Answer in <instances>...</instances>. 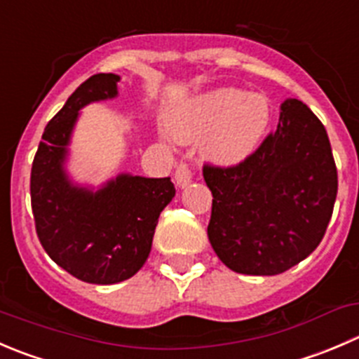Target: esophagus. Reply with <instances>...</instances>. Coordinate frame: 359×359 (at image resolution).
I'll return each instance as SVG.
<instances>
[{
  "instance_id": "34e87169",
  "label": "esophagus",
  "mask_w": 359,
  "mask_h": 359,
  "mask_svg": "<svg viewBox=\"0 0 359 359\" xmlns=\"http://www.w3.org/2000/svg\"><path fill=\"white\" fill-rule=\"evenodd\" d=\"M175 182L180 189L193 182V168L187 163H180L175 170Z\"/></svg>"
}]
</instances>
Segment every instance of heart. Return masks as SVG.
I'll return each instance as SVG.
<instances>
[{"instance_id": "obj_1", "label": "heart", "mask_w": 359, "mask_h": 359, "mask_svg": "<svg viewBox=\"0 0 359 359\" xmlns=\"http://www.w3.org/2000/svg\"><path fill=\"white\" fill-rule=\"evenodd\" d=\"M272 119L270 102L263 95L236 87H221L173 110L168 126L182 142L205 140L208 158L233 166L256 152Z\"/></svg>"}]
</instances>
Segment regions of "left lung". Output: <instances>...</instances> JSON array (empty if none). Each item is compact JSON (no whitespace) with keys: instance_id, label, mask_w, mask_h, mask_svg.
Segmentation results:
<instances>
[{"instance_id":"1","label":"left lung","mask_w":359,"mask_h":359,"mask_svg":"<svg viewBox=\"0 0 359 359\" xmlns=\"http://www.w3.org/2000/svg\"><path fill=\"white\" fill-rule=\"evenodd\" d=\"M203 179L214 196L212 249L245 276H277L305 259L325 236L339 187L325 126L294 98L250 158L205 165Z\"/></svg>"}]
</instances>
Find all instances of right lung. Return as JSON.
Masks as SVG:
<instances>
[{
	"mask_svg": "<svg viewBox=\"0 0 359 359\" xmlns=\"http://www.w3.org/2000/svg\"><path fill=\"white\" fill-rule=\"evenodd\" d=\"M119 75L80 83L45 126L31 168V208L45 252L89 284H116L144 266L163 208L175 196L170 177L121 173L98 191L73 184L65 170L79 110L117 96Z\"/></svg>",
	"mask_w": 359,
	"mask_h": 359,
	"instance_id": "1",
	"label": "right lung"
}]
</instances>
